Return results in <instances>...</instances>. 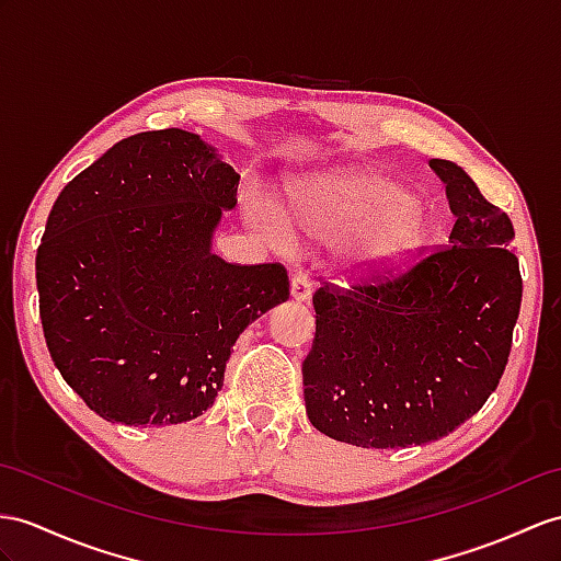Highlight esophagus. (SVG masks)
<instances>
[{"label": "esophagus", "mask_w": 561, "mask_h": 561, "mask_svg": "<svg viewBox=\"0 0 561 561\" xmlns=\"http://www.w3.org/2000/svg\"><path fill=\"white\" fill-rule=\"evenodd\" d=\"M290 297L295 299V302H307V299L311 297V280L307 273L297 271L293 280H290Z\"/></svg>", "instance_id": "1"}]
</instances>
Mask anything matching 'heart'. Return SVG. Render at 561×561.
Here are the masks:
<instances>
[{
    "label": "heart",
    "mask_w": 561,
    "mask_h": 561,
    "mask_svg": "<svg viewBox=\"0 0 561 561\" xmlns=\"http://www.w3.org/2000/svg\"><path fill=\"white\" fill-rule=\"evenodd\" d=\"M242 211L250 226L288 248L295 240L290 216L259 187L244 190ZM293 218L307 236L340 240V262L354 278H374L414 256L431 233L428 214L392 178L366 171L307 175L288 190Z\"/></svg>",
    "instance_id": "1"
}]
</instances>
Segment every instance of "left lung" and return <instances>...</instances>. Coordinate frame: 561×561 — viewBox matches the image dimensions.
Returning a JSON list of instances; mask_svg holds the SVG:
<instances>
[{
    "instance_id": "left-lung-1",
    "label": "left lung",
    "mask_w": 561,
    "mask_h": 561,
    "mask_svg": "<svg viewBox=\"0 0 561 561\" xmlns=\"http://www.w3.org/2000/svg\"><path fill=\"white\" fill-rule=\"evenodd\" d=\"M455 226L402 276L313 293L302 364L311 426L340 443L398 449L453 433L497 388L522 309L514 226L455 161L431 159Z\"/></svg>"
}]
</instances>
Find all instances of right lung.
I'll return each instance as SVG.
<instances>
[{
    "label": "right lung",
    "instance_id": "obj_1",
    "mask_svg": "<svg viewBox=\"0 0 561 561\" xmlns=\"http://www.w3.org/2000/svg\"><path fill=\"white\" fill-rule=\"evenodd\" d=\"M240 175L181 128L138 133L54 202L35 276L54 366L104 421H193L224 386L236 340L290 295L280 264L211 252Z\"/></svg>",
    "mask_w": 561,
    "mask_h": 561
}]
</instances>
